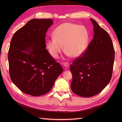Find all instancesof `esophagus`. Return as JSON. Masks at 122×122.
<instances>
[{"label": "esophagus", "mask_w": 122, "mask_h": 122, "mask_svg": "<svg viewBox=\"0 0 122 122\" xmlns=\"http://www.w3.org/2000/svg\"><path fill=\"white\" fill-rule=\"evenodd\" d=\"M63 66L65 67V68H68L69 67V63L68 62H63Z\"/></svg>", "instance_id": "obj_1"}]
</instances>
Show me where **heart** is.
<instances>
[{
	"label": "heart",
	"instance_id": "obj_1",
	"mask_svg": "<svg viewBox=\"0 0 122 122\" xmlns=\"http://www.w3.org/2000/svg\"><path fill=\"white\" fill-rule=\"evenodd\" d=\"M53 38L47 40L46 48L54 58L63 49L66 54L76 58L82 56L87 48L90 33L84 25L72 22H65L56 28L53 33Z\"/></svg>",
	"mask_w": 122,
	"mask_h": 122
}]
</instances>
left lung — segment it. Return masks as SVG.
Instances as JSON below:
<instances>
[{
  "label": "left lung",
  "mask_w": 122,
  "mask_h": 122,
  "mask_svg": "<svg viewBox=\"0 0 122 122\" xmlns=\"http://www.w3.org/2000/svg\"><path fill=\"white\" fill-rule=\"evenodd\" d=\"M94 37L85 52L70 66L72 91L84 97L97 95L109 83L112 76L115 51L109 35L94 19Z\"/></svg>",
  "instance_id": "8db88e82"
}]
</instances>
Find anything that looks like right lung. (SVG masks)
Returning a JSON list of instances; mask_svg holds the SVG:
<instances>
[{"label": "right lung", "mask_w": 122, "mask_h": 122, "mask_svg": "<svg viewBox=\"0 0 122 122\" xmlns=\"http://www.w3.org/2000/svg\"><path fill=\"white\" fill-rule=\"evenodd\" d=\"M51 19H33L18 30L8 51L9 75L22 92L34 97L49 92L63 72L46 49V35Z\"/></svg>", "instance_id": "right-lung-1"}]
</instances>
